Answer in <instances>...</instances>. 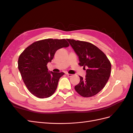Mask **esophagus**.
<instances>
[{
  "instance_id": "esophagus-1",
  "label": "esophagus",
  "mask_w": 133,
  "mask_h": 133,
  "mask_svg": "<svg viewBox=\"0 0 133 133\" xmlns=\"http://www.w3.org/2000/svg\"><path fill=\"white\" fill-rule=\"evenodd\" d=\"M66 75H67L68 76H69V77H71V76H72V74H68V73H66Z\"/></svg>"
}]
</instances>
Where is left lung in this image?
<instances>
[{"label":"left lung","mask_w":133,"mask_h":133,"mask_svg":"<svg viewBox=\"0 0 133 133\" xmlns=\"http://www.w3.org/2000/svg\"><path fill=\"white\" fill-rule=\"evenodd\" d=\"M67 41L78 55L79 65L86 70L85 78L79 76L80 80L75 86V90L84 97L96 95L103 89L110 77V61L101 50L91 43L74 39Z\"/></svg>","instance_id":"obj_1"}]
</instances>
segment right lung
I'll list each match as a JSON object with an SVG mask.
<instances>
[{
  "label": "right lung",
  "mask_w": 133,
  "mask_h": 133,
  "mask_svg": "<svg viewBox=\"0 0 133 133\" xmlns=\"http://www.w3.org/2000/svg\"><path fill=\"white\" fill-rule=\"evenodd\" d=\"M69 46L64 39H46L33 43L20 55L18 69L32 94L46 98L54 93L59 80L64 73L48 71L47 64L51 62L57 50Z\"/></svg>",
  "instance_id": "add662e5"
}]
</instances>
